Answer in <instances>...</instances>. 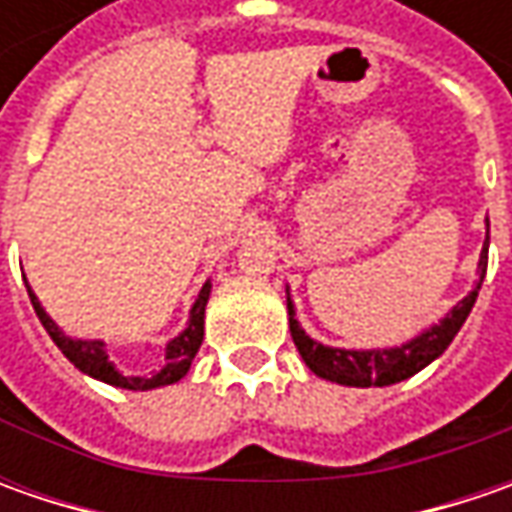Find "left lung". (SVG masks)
<instances>
[{"label":"left lung","instance_id":"obj_1","mask_svg":"<svg viewBox=\"0 0 512 512\" xmlns=\"http://www.w3.org/2000/svg\"><path fill=\"white\" fill-rule=\"evenodd\" d=\"M490 230V225H487ZM487 273V242L482 247V259H479V285L470 290V296H464L459 305L453 307L442 322L430 327L427 333L416 336L413 342L402 347H390V350H339V347H325V344L313 342L305 330L296 322L293 305L287 299V316H290V336L299 347L305 364L322 376L327 382L350 384V387H387V384L404 382L413 373H419L422 367L433 362L436 356H442L447 344L453 342V336L459 333L464 319L470 316V310L476 305L479 287Z\"/></svg>","mask_w":512,"mask_h":512}]
</instances>
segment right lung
Returning <instances> with one entry per match:
<instances>
[{
  "mask_svg": "<svg viewBox=\"0 0 512 512\" xmlns=\"http://www.w3.org/2000/svg\"><path fill=\"white\" fill-rule=\"evenodd\" d=\"M28 296H30V305H33V310H36V316H39L42 327L48 330L50 339L56 342V347H59V350H62V353H65L70 362L76 364L82 373H88V376L99 379V382L125 387V390H153V387H165V384L179 382L187 370H190L193 356L199 353L202 339H205V305H207V296H210V282L202 287V293H199L196 305H193V310H190V325H187L185 333H179V336L168 344V350H165V367H162L156 376H128V373H119V370L113 367V362L108 359V353H105V344L68 339L59 327L50 322V316L42 310L39 299L33 296V290H30V287H28Z\"/></svg>",
  "mask_w": 512,
  "mask_h": 512,
  "instance_id": "add662e5",
  "label": "right lung"
}]
</instances>
